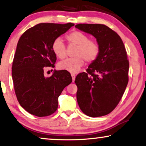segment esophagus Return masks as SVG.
I'll return each mask as SVG.
<instances>
[{"instance_id":"34e87169","label":"esophagus","mask_w":146,"mask_h":146,"mask_svg":"<svg viewBox=\"0 0 146 146\" xmlns=\"http://www.w3.org/2000/svg\"><path fill=\"white\" fill-rule=\"evenodd\" d=\"M71 76H72V82H74L75 78H76V76L74 74H72Z\"/></svg>"}]
</instances>
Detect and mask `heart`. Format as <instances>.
Here are the masks:
<instances>
[{"mask_svg": "<svg viewBox=\"0 0 146 146\" xmlns=\"http://www.w3.org/2000/svg\"><path fill=\"white\" fill-rule=\"evenodd\" d=\"M71 45L77 46L75 57L66 59L58 64V68L69 72L76 74L84 65L85 60L88 63L94 62L100 53V47L96 41H91L88 35L80 31H74L66 36ZM52 50L56 57L64 59L66 56V48L62 40L57 38L52 44Z\"/></svg>", "mask_w": 146, "mask_h": 146, "instance_id": "heart-1", "label": "heart"}]
</instances>
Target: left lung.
<instances>
[{"mask_svg":"<svg viewBox=\"0 0 146 146\" xmlns=\"http://www.w3.org/2000/svg\"><path fill=\"white\" fill-rule=\"evenodd\" d=\"M75 27L94 35L100 47L97 60L76 78L78 105L89 117L108 115L119 104L128 82L126 48L119 35L105 25L79 24Z\"/></svg>","mask_w":146,"mask_h":146,"instance_id":"1","label":"left lung"}]
</instances>
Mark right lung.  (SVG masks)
Segmentation results:
<instances>
[{
	"label": "right lung",
	"instance_id": "right-lung-1",
	"mask_svg": "<svg viewBox=\"0 0 146 146\" xmlns=\"http://www.w3.org/2000/svg\"><path fill=\"white\" fill-rule=\"evenodd\" d=\"M74 26L72 23H41L27 29L19 39L12 76L19 103L31 115L42 117L54 113L59 96L72 81L66 70H54L47 78L44 76V71L45 67H54L53 41Z\"/></svg>",
	"mask_w": 146,
	"mask_h": 146
}]
</instances>
